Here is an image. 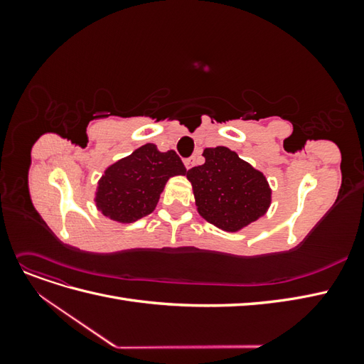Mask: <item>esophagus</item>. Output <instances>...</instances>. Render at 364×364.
<instances>
[{"mask_svg":"<svg viewBox=\"0 0 364 364\" xmlns=\"http://www.w3.org/2000/svg\"><path fill=\"white\" fill-rule=\"evenodd\" d=\"M183 164H185V168H186V170L193 168L194 164H196V156H191V158H188V159H185Z\"/></svg>","mask_w":364,"mask_h":364,"instance_id":"34e87169","label":"esophagus"}]
</instances>
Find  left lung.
Here are the masks:
<instances>
[{
    "mask_svg": "<svg viewBox=\"0 0 364 364\" xmlns=\"http://www.w3.org/2000/svg\"><path fill=\"white\" fill-rule=\"evenodd\" d=\"M203 158L205 164L186 171V178L206 222L237 232L267 213L272 190L259 170L223 146L205 149Z\"/></svg>",
    "mask_w": 364,
    "mask_h": 364,
    "instance_id": "obj_1",
    "label": "left lung"
}]
</instances>
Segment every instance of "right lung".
<instances>
[{"mask_svg": "<svg viewBox=\"0 0 364 364\" xmlns=\"http://www.w3.org/2000/svg\"><path fill=\"white\" fill-rule=\"evenodd\" d=\"M185 173L174 150L159 151L155 144L141 146L105 170L95 191V206L114 222H136L153 213L167 181Z\"/></svg>", "mask_w": 364, "mask_h": 364, "instance_id": "right-lung-1", "label": "right lung"}]
</instances>
